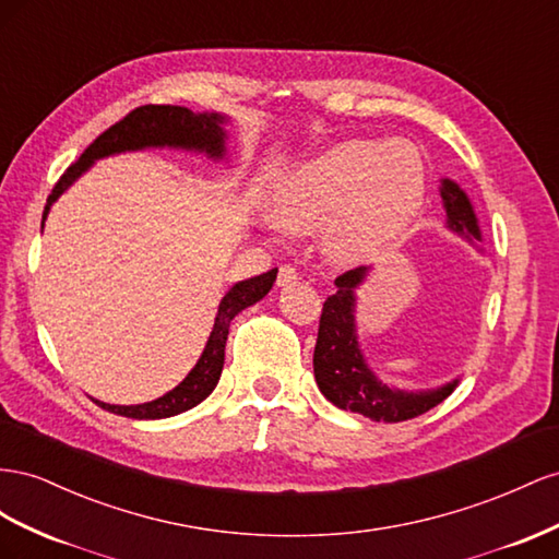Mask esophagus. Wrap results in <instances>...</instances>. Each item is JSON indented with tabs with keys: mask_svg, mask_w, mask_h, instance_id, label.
Returning <instances> with one entry per match:
<instances>
[{
	"mask_svg": "<svg viewBox=\"0 0 559 559\" xmlns=\"http://www.w3.org/2000/svg\"><path fill=\"white\" fill-rule=\"evenodd\" d=\"M297 281H299V274H297V269H293L290 264H283L278 269V285H281V288H293Z\"/></svg>",
	"mask_w": 559,
	"mask_h": 559,
	"instance_id": "esophagus-1",
	"label": "esophagus"
}]
</instances>
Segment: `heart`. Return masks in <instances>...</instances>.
<instances>
[{
  "label": "heart",
  "mask_w": 559,
  "mask_h": 559,
  "mask_svg": "<svg viewBox=\"0 0 559 559\" xmlns=\"http://www.w3.org/2000/svg\"><path fill=\"white\" fill-rule=\"evenodd\" d=\"M424 197L426 164L417 147L403 140H348L285 175L274 219L295 234L321 229L330 260L356 262L401 231Z\"/></svg>",
  "instance_id": "heart-1"
}]
</instances>
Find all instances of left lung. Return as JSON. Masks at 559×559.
Masks as SVG:
<instances>
[{"label":"left lung","instance_id":"1","mask_svg":"<svg viewBox=\"0 0 559 559\" xmlns=\"http://www.w3.org/2000/svg\"><path fill=\"white\" fill-rule=\"evenodd\" d=\"M440 197L444 215H448L444 227L483 252L480 225H477V215L466 191L454 180L442 178ZM368 274L370 266H358L334 281L337 290L325 299L321 325H318L313 350L316 384L328 401L340 409L356 412L372 421L384 424L407 421L433 409L444 397L452 395V391L459 386V379H452L438 389L405 391L384 384L374 374L368 360H365L356 325V290L368 278Z\"/></svg>","mask_w":559,"mask_h":559}]
</instances>
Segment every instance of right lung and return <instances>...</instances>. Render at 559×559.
<instances>
[{"instance_id": "add662e5", "label": "right lung", "mask_w": 559, "mask_h": 559, "mask_svg": "<svg viewBox=\"0 0 559 559\" xmlns=\"http://www.w3.org/2000/svg\"><path fill=\"white\" fill-rule=\"evenodd\" d=\"M229 119L219 111H203V115H194V111L178 105H145L133 109L131 115H126L119 123L109 126V129L95 138L86 152L76 158V162L62 173V178L56 182L51 197L46 199V209L41 215V229L44 219L49 215L51 205L60 199L62 191H68L82 175L105 156H115L123 152H140V150H185L205 154L213 162H222L227 156V131L225 123ZM278 269H271L266 274H260L248 281H238L231 285L229 293L222 297L215 325L201 358L197 360L191 372L180 381L178 386L168 391L166 395L156 397L152 403L142 405H109L98 403L103 409L121 414L129 419H168L175 414H182L191 407L203 403L205 397L213 393L217 386L222 365H225V344L229 334V323L234 316L241 313L243 309L252 307L254 301H260L276 281Z\"/></svg>"}]
</instances>
